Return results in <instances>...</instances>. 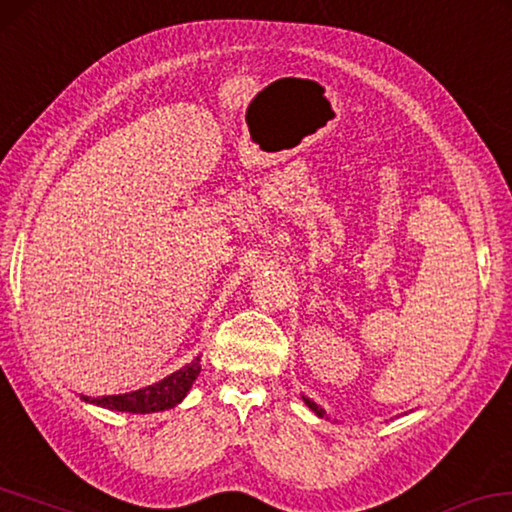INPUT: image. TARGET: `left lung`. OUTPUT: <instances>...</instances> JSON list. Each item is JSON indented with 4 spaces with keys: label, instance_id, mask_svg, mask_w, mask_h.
<instances>
[{
    "label": "left lung",
    "instance_id": "1",
    "mask_svg": "<svg viewBox=\"0 0 512 512\" xmlns=\"http://www.w3.org/2000/svg\"><path fill=\"white\" fill-rule=\"evenodd\" d=\"M302 400H304V405L309 407L311 412H316V414L320 416V419H325V410H322V407H320L318 403H313V400H311V398H306V396H302Z\"/></svg>",
    "mask_w": 512,
    "mask_h": 512
}]
</instances>
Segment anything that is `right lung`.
<instances>
[{
	"label": "right lung",
	"mask_w": 512,
	"mask_h": 512,
	"mask_svg": "<svg viewBox=\"0 0 512 512\" xmlns=\"http://www.w3.org/2000/svg\"><path fill=\"white\" fill-rule=\"evenodd\" d=\"M201 373V357H194L190 364L178 368L164 380L148 384L144 389L119 393V396H100L89 398L84 396L86 403H93L105 410L114 412H130V414H151V412H164L176 407L180 400L187 396V391L192 389V384Z\"/></svg>",
	"instance_id": "obj_1"
}]
</instances>
